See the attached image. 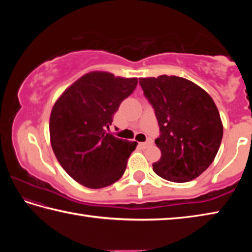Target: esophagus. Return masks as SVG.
<instances>
[{"label": "esophagus", "mask_w": 252, "mask_h": 252, "mask_svg": "<svg viewBox=\"0 0 252 252\" xmlns=\"http://www.w3.org/2000/svg\"><path fill=\"white\" fill-rule=\"evenodd\" d=\"M151 144H152L151 140H148V141H146V142H141V143H140V147H141L142 149H147L148 147H150Z\"/></svg>", "instance_id": "esophagus-1"}]
</instances>
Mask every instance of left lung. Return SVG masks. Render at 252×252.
Returning <instances> with one entry per match:
<instances>
[{
  "label": "left lung",
  "instance_id": "left-lung-1",
  "mask_svg": "<svg viewBox=\"0 0 252 252\" xmlns=\"http://www.w3.org/2000/svg\"><path fill=\"white\" fill-rule=\"evenodd\" d=\"M139 83L160 127L155 142L161 158L153 171L172 182L193 180L212 163L222 140L215 102L197 84L176 75L142 78Z\"/></svg>",
  "mask_w": 252,
  "mask_h": 252
}]
</instances>
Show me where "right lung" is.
<instances>
[{
  "mask_svg": "<svg viewBox=\"0 0 252 252\" xmlns=\"http://www.w3.org/2000/svg\"><path fill=\"white\" fill-rule=\"evenodd\" d=\"M138 79L91 72L67 88L50 117L51 144L60 164L84 187L100 189L118 181L138 142L119 139L105 129Z\"/></svg>",
  "mask_w": 252,
  "mask_h": 252,
  "instance_id": "obj_1",
  "label": "right lung"
}]
</instances>
